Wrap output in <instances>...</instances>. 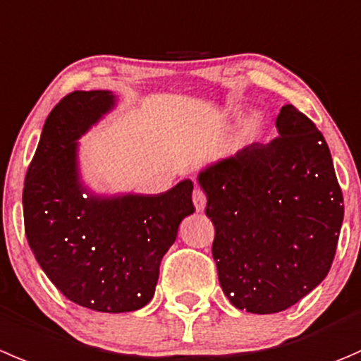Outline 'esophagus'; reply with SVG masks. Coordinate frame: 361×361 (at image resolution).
<instances>
[{"instance_id": "esophagus-1", "label": "esophagus", "mask_w": 361, "mask_h": 361, "mask_svg": "<svg viewBox=\"0 0 361 361\" xmlns=\"http://www.w3.org/2000/svg\"><path fill=\"white\" fill-rule=\"evenodd\" d=\"M192 201H194V206H195V209H197V212H202V209H204L206 195H204V192H202L199 187L194 188V194H192Z\"/></svg>"}]
</instances>
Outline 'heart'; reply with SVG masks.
I'll return each instance as SVG.
<instances>
[{
  "mask_svg": "<svg viewBox=\"0 0 361 361\" xmlns=\"http://www.w3.org/2000/svg\"><path fill=\"white\" fill-rule=\"evenodd\" d=\"M259 130H261V120H259L257 116H250L248 120L243 121V125H241V135H243L245 139L254 137V135H257Z\"/></svg>",
  "mask_w": 361,
  "mask_h": 361,
  "instance_id": "heart-1",
  "label": "heart"
}]
</instances>
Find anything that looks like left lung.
<instances>
[{"label": "left lung", "instance_id": "obj_1", "mask_svg": "<svg viewBox=\"0 0 361 361\" xmlns=\"http://www.w3.org/2000/svg\"><path fill=\"white\" fill-rule=\"evenodd\" d=\"M277 130L268 145L252 142L197 174L220 288L252 314L282 312L324 281L344 220L323 134L291 104Z\"/></svg>", "mask_w": 361, "mask_h": 361}]
</instances>
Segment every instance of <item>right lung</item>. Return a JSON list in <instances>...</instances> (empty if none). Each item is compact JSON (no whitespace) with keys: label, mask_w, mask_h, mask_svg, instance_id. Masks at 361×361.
Segmentation results:
<instances>
[{"label":"right lung","mask_w":361,"mask_h":361,"mask_svg":"<svg viewBox=\"0 0 361 361\" xmlns=\"http://www.w3.org/2000/svg\"><path fill=\"white\" fill-rule=\"evenodd\" d=\"M116 100L107 90L66 95L45 120L23 190L27 243L44 274L70 302L107 314L149 303L160 261L195 212L192 180L153 195L84 185L77 141Z\"/></svg>","instance_id":"right-lung-1"}]
</instances>
